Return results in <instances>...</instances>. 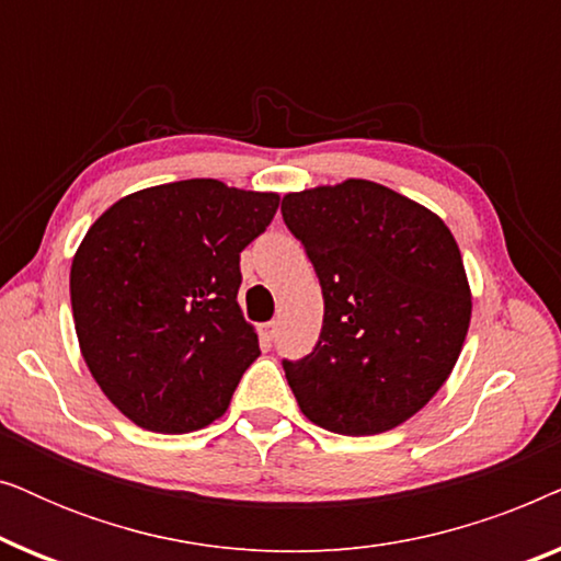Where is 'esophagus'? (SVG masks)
<instances>
[{"label":"esophagus","mask_w":561,"mask_h":561,"mask_svg":"<svg viewBox=\"0 0 561 561\" xmlns=\"http://www.w3.org/2000/svg\"><path fill=\"white\" fill-rule=\"evenodd\" d=\"M275 332H278V321H265V324H260V336H263V342L271 344L275 340Z\"/></svg>","instance_id":"34e87169"}]
</instances>
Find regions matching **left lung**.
Segmentation results:
<instances>
[{
	"mask_svg": "<svg viewBox=\"0 0 561 561\" xmlns=\"http://www.w3.org/2000/svg\"><path fill=\"white\" fill-rule=\"evenodd\" d=\"M280 211L324 296L317 347L283 359L298 405L347 436L403 424L449 378L470 327V283L449 227L363 179L286 194Z\"/></svg>",
	"mask_w": 561,
	"mask_h": 561,
	"instance_id": "left-lung-1",
	"label": "left lung"
}]
</instances>
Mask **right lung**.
<instances>
[{"instance_id": "add662e5", "label": "right lung", "mask_w": 561, "mask_h": 561, "mask_svg": "<svg viewBox=\"0 0 561 561\" xmlns=\"http://www.w3.org/2000/svg\"><path fill=\"white\" fill-rule=\"evenodd\" d=\"M278 194L191 179L112 204L79 244L71 309L81 355L137 426L186 434L227 411L260 355L237 304L240 252Z\"/></svg>"}]
</instances>
